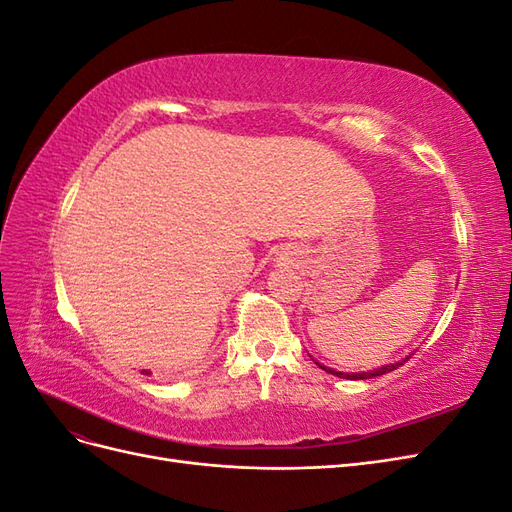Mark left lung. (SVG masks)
I'll list each match as a JSON object with an SVG mask.
<instances>
[{
    "label": "left lung",
    "mask_w": 512,
    "mask_h": 512,
    "mask_svg": "<svg viewBox=\"0 0 512 512\" xmlns=\"http://www.w3.org/2000/svg\"><path fill=\"white\" fill-rule=\"evenodd\" d=\"M408 359H410V356H406V359H401V361H397V363L382 365V367H378V369H374V371H359V374H346V371H335V369H331V367H327V365H320L318 361H316V365H318L320 369H324V371H329V374H333V376H337V378H346V380H369V378H376V376H382V374H389V371L397 369L399 365H404Z\"/></svg>",
    "instance_id": "left-lung-1"
}]
</instances>
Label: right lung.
I'll list each match as a JSON object with an SVG mask.
<instances>
[{
	"label": "right lung",
	"mask_w": 512,
	"mask_h": 512,
	"mask_svg": "<svg viewBox=\"0 0 512 512\" xmlns=\"http://www.w3.org/2000/svg\"><path fill=\"white\" fill-rule=\"evenodd\" d=\"M143 374H151V371H147V369H143Z\"/></svg>",
	"instance_id": "add662e5"
}]
</instances>
